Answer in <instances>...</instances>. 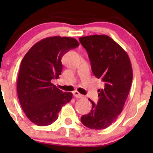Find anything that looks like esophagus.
Returning <instances> with one entry per match:
<instances>
[{
	"label": "esophagus",
	"mask_w": 153,
	"mask_h": 153,
	"mask_svg": "<svg viewBox=\"0 0 153 153\" xmlns=\"http://www.w3.org/2000/svg\"><path fill=\"white\" fill-rule=\"evenodd\" d=\"M73 95H74V97L76 98H82L83 97V95H81V94L79 93L78 91H76L73 92Z\"/></svg>",
	"instance_id": "34e87169"
}]
</instances>
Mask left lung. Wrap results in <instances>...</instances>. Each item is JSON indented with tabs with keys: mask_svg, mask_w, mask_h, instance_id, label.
<instances>
[{
	"mask_svg": "<svg viewBox=\"0 0 153 153\" xmlns=\"http://www.w3.org/2000/svg\"><path fill=\"white\" fill-rule=\"evenodd\" d=\"M79 41L88 52L94 75L104 83L98 90L97 104L89 99L92 109L81 120L90 129H103L122 112L132 81L131 64L126 51L107 35L81 37Z\"/></svg>",
	"mask_w": 153,
	"mask_h": 153,
	"instance_id": "8db88e82",
	"label": "left lung"
}]
</instances>
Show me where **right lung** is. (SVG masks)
<instances>
[{"label": "right lung", "instance_id": "add662e5", "mask_svg": "<svg viewBox=\"0 0 153 153\" xmlns=\"http://www.w3.org/2000/svg\"><path fill=\"white\" fill-rule=\"evenodd\" d=\"M79 46L72 37H49L37 42L24 56L19 72L17 94L23 111L34 124H52L62 106L72 100V93H63L51 81L61 74L64 54Z\"/></svg>", "mask_w": 153, "mask_h": 153}]
</instances>
